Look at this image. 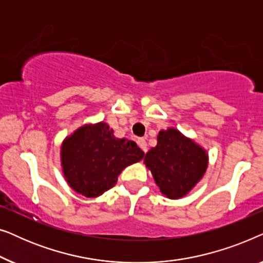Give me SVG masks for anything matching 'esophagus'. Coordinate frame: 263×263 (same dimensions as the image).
<instances>
[{
    "mask_svg": "<svg viewBox=\"0 0 263 263\" xmlns=\"http://www.w3.org/2000/svg\"><path fill=\"white\" fill-rule=\"evenodd\" d=\"M138 145H139V147L140 148H141L143 152H147V142H146V140L145 139H138Z\"/></svg>",
    "mask_w": 263,
    "mask_h": 263,
    "instance_id": "esophagus-1",
    "label": "esophagus"
}]
</instances>
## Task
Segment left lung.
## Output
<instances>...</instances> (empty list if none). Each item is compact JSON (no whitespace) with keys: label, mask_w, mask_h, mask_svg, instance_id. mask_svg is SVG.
I'll return each instance as SVG.
<instances>
[{"label":"left lung","mask_w":263,"mask_h":263,"mask_svg":"<svg viewBox=\"0 0 263 263\" xmlns=\"http://www.w3.org/2000/svg\"><path fill=\"white\" fill-rule=\"evenodd\" d=\"M143 163L161 194L176 200L185 196L203 177L208 154L177 129L168 128L159 132L157 146L146 153Z\"/></svg>","instance_id":"1"}]
</instances>
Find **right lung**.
<instances>
[{
  "mask_svg": "<svg viewBox=\"0 0 263 263\" xmlns=\"http://www.w3.org/2000/svg\"><path fill=\"white\" fill-rule=\"evenodd\" d=\"M143 156L134 141L115 138L104 122L82 125L61 147L64 178L71 189L86 197L100 196L112 188L122 170Z\"/></svg>",
  "mask_w": 263,
  "mask_h": 263,
  "instance_id": "1",
  "label": "right lung"
}]
</instances>
